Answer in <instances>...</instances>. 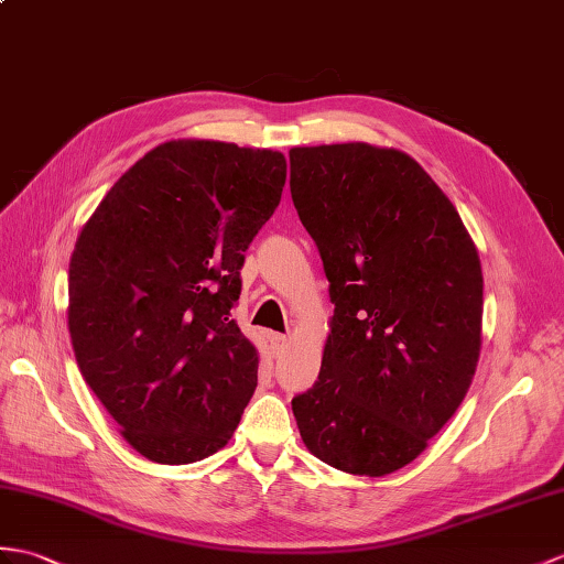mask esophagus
<instances>
[{"label":"esophagus","mask_w":564,"mask_h":564,"mask_svg":"<svg viewBox=\"0 0 564 564\" xmlns=\"http://www.w3.org/2000/svg\"><path fill=\"white\" fill-rule=\"evenodd\" d=\"M288 341H291V338H288L285 334H271V344H273V350H283L285 346H288Z\"/></svg>","instance_id":"esophagus-1"}]
</instances>
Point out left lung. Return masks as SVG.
Listing matches in <instances>:
<instances>
[{"mask_svg": "<svg viewBox=\"0 0 564 564\" xmlns=\"http://www.w3.org/2000/svg\"><path fill=\"white\" fill-rule=\"evenodd\" d=\"M291 194L334 303L317 382L293 399L300 437L346 474H394L456 413L476 375V245L444 192L397 149H291Z\"/></svg>", "mask_w": 564, "mask_h": 564, "instance_id": "obj_1", "label": "left lung"}]
</instances>
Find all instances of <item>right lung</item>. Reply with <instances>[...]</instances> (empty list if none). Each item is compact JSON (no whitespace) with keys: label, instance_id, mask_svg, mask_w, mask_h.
<instances>
[{"label":"right lung","instance_id":"obj_1","mask_svg":"<svg viewBox=\"0 0 564 564\" xmlns=\"http://www.w3.org/2000/svg\"><path fill=\"white\" fill-rule=\"evenodd\" d=\"M279 151L165 141L105 194L69 261V334L86 384L155 464L226 447L257 387L230 317L245 250L276 212Z\"/></svg>","mask_w":564,"mask_h":564}]
</instances>
